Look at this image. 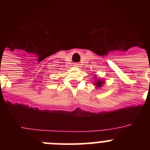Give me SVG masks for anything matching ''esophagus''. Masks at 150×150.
Instances as JSON below:
<instances>
[{"label": "esophagus", "instance_id": "1", "mask_svg": "<svg viewBox=\"0 0 150 150\" xmlns=\"http://www.w3.org/2000/svg\"><path fill=\"white\" fill-rule=\"evenodd\" d=\"M74 67H79V64L74 63Z\"/></svg>", "mask_w": 150, "mask_h": 150}]
</instances>
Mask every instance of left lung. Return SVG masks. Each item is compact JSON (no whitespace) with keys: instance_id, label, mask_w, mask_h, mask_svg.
Instances as JSON below:
<instances>
[{"instance_id":"1","label":"left lung","mask_w":150,"mask_h":150,"mask_svg":"<svg viewBox=\"0 0 150 150\" xmlns=\"http://www.w3.org/2000/svg\"><path fill=\"white\" fill-rule=\"evenodd\" d=\"M94 76H95V81L93 82V85H95V88H101L103 86H104V84H105V81H104V79H98V78L96 77L97 75H95Z\"/></svg>"}]
</instances>
